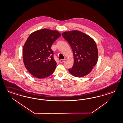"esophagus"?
Returning <instances> with one entry per match:
<instances>
[{
  "instance_id": "1",
  "label": "esophagus",
  "mask_w": 123,
  "mask_h": 123,
  "mask_svg": "<svg viewBox=\"0 0 123 123\" xmlns=\"http://www.w3.org/2000/svg\"><path fill=\"white\" fill-rule=\"evenodd\" d=\"M66 61V59H61L60 60L59 62L61 63H62V62H64Z\"/></svg>"
}]
</instances>
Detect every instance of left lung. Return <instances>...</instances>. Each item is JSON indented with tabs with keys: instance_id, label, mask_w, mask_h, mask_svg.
Listing matches in <instances>:
<instances>
[{
	"instance_id": "8db88e82",
	"label": "left lung",
	"mask_w": 123,
	"mask_h": 123,
	"mask_svg": "<svg viewBox=\"0 0 123 123\" xmlns=\"http://www.w3.org/2000/svg\"><path fill=\"white\" fill-rule=\"evenodd\" d=\"M71 47L74 58L69 72L75 77H81L89 74L97 63L98 52L95 41L90 36L77 30L62 33Z\"/></svg>"
}]
</instances>
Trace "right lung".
Listing matches in <instances>:
<instances>
[{
	"label": "right lung",
	"instance_id": "right-lung-1",
	"mask_svg": "<svg viewBox=\"0 0 123 123\" xmlns=\"http://www.w3.org/2000/svg\"><path fill=\"white\" fill-rule=\"evenodd\" d=\"M60 36L57 31L44 28L28 37L23 47V60L25 68L33 76L44 78L55 71L56 62L51 47Z\"/></svg>",
	"mask_w": 123,
	"mask_h": 123
}]
</instances>
